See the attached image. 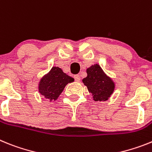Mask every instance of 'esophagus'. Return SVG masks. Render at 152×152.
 <instances>
[{"mask_svg": "<svg viewBox=\"0 0 152 152\" xmlns=\"http://www.w3.org/2000/svg\"><path fill=\"white\" fill-rule=\"evenodd\" d=\"M74 79L76 82H79L80 80V75H75Z\"/></svg>", "mask_w": 152, "mask_h": 152, "instance_id": "esophagus-1", "label": "esophagus"}]
</instances>
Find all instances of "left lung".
<instances>
[{
	"label": "left lung",
	"instance_id": "1",
	"mask_svg": "<svg viewBox=\"0 0 152 152\" xmlns=\"http://www.w3.org/2000/svg\"><path fill=\"white\" fill-rule=\"evenodd\" d=\"M87 76L83 80L95 101H106L113 94L115 84L105 74L100 66L95 64L86 69Z\"/></svg>",
	"mask_w": 152,
	"mask_h": 152
}]
</instances>
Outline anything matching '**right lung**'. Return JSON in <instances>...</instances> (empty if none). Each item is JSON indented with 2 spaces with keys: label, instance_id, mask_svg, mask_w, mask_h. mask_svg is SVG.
<instances>
[{
  "label": "right lung",
  "instance_id": "obj_1",
  "mask_svg": "<svg viewBox=\"0 0 152 152\" xmlns=\"http://www.w3.org/2000/svg\"><path fill=\"white\" fill-rule=\"evenodd\" d=\"M73 81L74 79L64 73L61 69L53 67L39 82V92L51 102L57 99L66 86Z\"/></svg>",
  "mask_w": 152,
  "mask_h": 152
}]
</instances>
